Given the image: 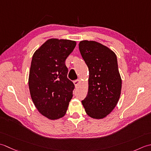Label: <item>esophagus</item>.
Segmentation results:
<instances>
[{"mask_svg":"<svg viewBox=\"0 0 151 151\" xmlns=\"http://www.w3.org/2000/svg\"><path fill=\"white\" fill-rule=\"evenodd\" d=\"M79 83H80V80L79 79H76V80H75L74 81H73V83H74L76 87H78V85L79 84Z\"/></svg>","mask_w":151,"mask_h":151,"instance_id":"obj_1","label":"esophagus"}]
</instances>
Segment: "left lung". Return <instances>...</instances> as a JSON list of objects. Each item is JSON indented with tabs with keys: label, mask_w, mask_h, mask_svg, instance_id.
<instances>
[{
	"label": "left lung",
	"mask_w": 151,
	"mask_h": 151,
	"mask_svg": "<svg viewBox=\"0 0 151 151\" xmlns=\"http://www.w3.org/2000/svg\"><path fill=\"white\" fill-rule=\"evenodd\" d=\"M79 49L89 70L88 93L82 104L89 116L103 119L115 108L121 96L117 58L109 48L95 41H81Z\"/></svg>",
	"instance_id": "1"
}]
</instances>
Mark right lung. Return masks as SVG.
I'll list each match as a JSON object with an SVG mask.
<instances>
[{"label": "right lung", "instance_id": "obj_1", "mask_svg": "<svg viewBox=\"0 0 151 151\" xmlns=\"http://www.w3.org/2000/svg\"><path fill=\"white\" fill-rule=\"evenodd\" d=\"M76 45L75 41L51 38L34 53L29 87L36 109L51 120L66 114L73 96L74 84L67 78L65 60Z\"/></svg>", "mask_w": 151, "mask_h": 151}]
</instances>
